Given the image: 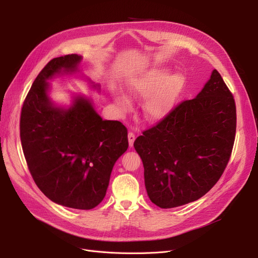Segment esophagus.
Here are the masks:
<instances>
[{
	"instance_id": "1",
	"label": "esophagus",
	"mask_w": 258,
	"mask_h": 258,
	"mask_svg": "<svg viewBox=\"0 0 258 258\" xmlns=\"http://www.w3.org/2000/svg\"><path fill=\"white\" fill-rule=\"evenodd\" d=\"M135 140H136V135L134 134V132L130 131L129 134H128V141H129V145H130V146L134 145Z\"/></svg>"
}]
</instances>
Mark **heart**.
Listing matches in <instances>:
<instances>
[{"mask_svg": "<svg viewBox=\"0 0 258 258\" xmlns=\"http://www.w3.org/2000/svg\"><path fill=\"white\" fill-rule=\"evenodd\" d=\"M163 70H153L128 83V91L134 98H146L143 103L144 117L150 121L162 118L172 106L181 89L182 81L177 75L169 76ZM115 101L121 110L128 111L131 102L123 95H117Z\"/></svg>", "mask_w": 258, "mask_h": 258, "instance_id": "obj_1", "label": "heart"}]
</instances>
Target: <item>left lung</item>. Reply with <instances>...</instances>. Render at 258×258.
<instances>
[{"label": "left lung", "mask_w": 258, "mask_h": 258, "mask_svg": "<svg viewBox=\"0 0 258 258\" xmlns=\"http://www.w3.org/2000/svg\"><path fill=\"white\" fill-rule=\"evenodd\" d=\"M236 128L235 99L214 70L196 98L182 101L136 139L153 204L170 209L206 195L227 166Z\"/></svg>", "instance_id": "left-lung-1"}]
</instances>
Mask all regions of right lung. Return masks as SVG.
I'll use <instances>...</instances> for the list:
<instances>
[{
	"label": "right lung",
	"instance_id": "right-lung-1",
	"mask_svg": "<svg viewBox=\"0 0 258 258\" xmlns=\"http://www.w3.org/2000/svg\"><path fill=\"white\" fill-rule=\"evenodd\" d=\"M79 54L53 58L37 75L23 101L20 140L31 175L38 188L58 205L90 210L103 200L116 160L127 151L128 130L120 121L103 120L88 99L53 106L47 80L72 73Z\"/></svg>",
	"mask_w": 258,
	"mask_h": 258
}]
</instances>
